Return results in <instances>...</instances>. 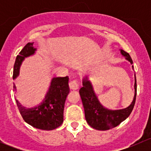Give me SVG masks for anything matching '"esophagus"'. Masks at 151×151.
Wrapping results in <instances>:
<instances>
[{
    "label": "esophagus",
    "instance_id": "34e87169",
    "mask_svg": "<svg viewBox=\"0 0 151 151\" xmlns=\"http://www.w3.org/2000/svg\"><path fill=\"white\" fill-rule=\"evenodd\" d=\"M69 87L71 90H77L80 88V83L77 80H73L70 82Z\"/></svg>",
    "mask_w": 151,
    "mask_h": 151
}]
</instances>
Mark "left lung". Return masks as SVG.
<instances>
[{"instance_id": "1", "label": "left lung", "mask_w": 151, "mask_h": 151, "mask_svg": "<svg viewBox=\"0 0 151 151\" xmlns=\"http://www.w3.org/2000/svg\"><path fill=\"white\" fill-rule=\"evenodd\" d=\"M121 50V54L131 64L133 63L132 58L129 53L124 50ZM132 68L134 66H132ZM134 96L132 102L124 109H109L104 107L100 103L92 83L88 78V75H85L83 80V87L80 90V95L83 101L85 111V117L90 126L99 131H106L116 127L121 122L126 119L132 112L135 104L137 96V81L134 74Z\"/></svg>"}]
</instances>
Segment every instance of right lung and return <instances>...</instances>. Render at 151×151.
<instances>
[{
	"label": "right lung",
	"instance_id": "1",
	"mask_svg": "<svg viewBox=\"0 0 151 151\" xmlns=\"http://www.w3.org/2000/svg\"><path fill=\"white\" fill-rule=\"evenodd\" d=\"M37 48L33 42L28 43L17 56L14 66L13 79L19 74V68L26 58L36 54ZM14 88L16 89L15 85ZM69 93L68 77H53L43 101L36 106L28 108L23 106L16 99L17 104L24 121L36 129L53 130L61 126L63 122L65 101Z\"/></svg>",
	"mask_w": 151,
	"mask_h": 151
}]
</instances>
